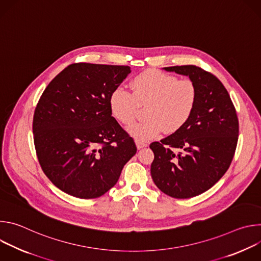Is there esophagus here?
Here are the masks:
<instances>
[{
  "instance_id": "1",
  "label": "esophagus",
  "mask_w": 261,
  "mask_h": 261,
  "mask_svg": "<svg viewBox=\"0 0 261 261\" xmlns=\"http://www.w3.org/2000/svg\"><path fill=\"white\" fill-rule=\"evenodd\" d=\"M136 146H137V148H138V150H140V148H142V147H145V146H147V144H146L145 142H141V141H136Z\"/></svg>"
}]
</instances>
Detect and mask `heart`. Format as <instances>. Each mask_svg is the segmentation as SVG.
Listing matches in <instances>:
<instances>
[{"mask_svg": "<svg viewBox=\"0 0 261 261\" xmlns=\"http://www.w3.org/2000/svg\"><path fill=\"white\" fill-rule=\"evenodd\" d=\"M132 93L122 87L111 91L108 98L110 114L120 124L130 126L140 107L146 106L145 121L129 128L136 141H148L167 133H174L190 120L198 99L196 84L159 70H145L130 82Z\"/></svg>", "mask_w": 261, "mask_h": 261, "instance_id": "1", "label": "heart"}]
</instances>
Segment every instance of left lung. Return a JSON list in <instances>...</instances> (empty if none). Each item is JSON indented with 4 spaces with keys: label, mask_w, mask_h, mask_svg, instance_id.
Returning a JSON list of instances; mask_svg holds the SVG:
<instances>
[{
    "label": "left lung",
    "mask_w": 261,
    "mask_h": 261,
    "mask_svg": "<svg viewBox=\"0 0 261 261\" xmlns=\"http://www.w3.org/2000/svg\"><path fill=\"white\" fill-rule=\"evenodd\" d=\"M164 69L189 76L197 86L198 99L187 124L150 144L155 155L151 174L166 195L191 198L212 188L229 168L239 119L227 90L214 74L194 65Z\"/></svg>",
    "instance_id": "1"
}]
</instances>
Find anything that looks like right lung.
<instances>
[{
    "label": "right lung",
    "mask_w": 261,
    "mask_h": 261,
    "mask_svg": "<svg viewBox=\"0 0 261 261\" xmlns=\"http://www.w3.org/2000/svg\"><path fill=\"white\" fill-rule=\"evenodd\" d=\"M130 72L129 66L71 64L42 93L33 118L36 155L63 192L82 199L102 196L135 155L133 138L108 106L111 91Z\"/></svg>",
    "instance_id": "add662e5"
}]
</instances>
